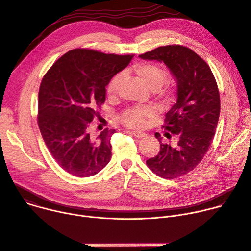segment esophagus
I'll use <instances>...</instances> for the list:
<instances>
[{
	"mask_svg": "<svg viewBox=\"0 0 251 251\" xmlns=\"http://www.w3.org/2000/svg\"><path fill=\"white\" fill-rule=\"evenodd\" d=\"M129 133H131L133 137L139 138V139H143V138H146V137H147V134H146V133L139 132V131H129Z\"/></svg>",
	"mask_w": 251,
	"mask_h": 251,
	"instance_id": "1",
	"label": "esophagus"
}]
</instances>
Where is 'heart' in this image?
Wrapping results in <instances>:
<instances>
[{"instance_id":"b5f03b06","label":"heart","mask_w":251,"mask_h":251,"mask_svg":"<svg viewBox=\"0 0 251 251\" xmlns=\"http://www.w3.org/2000/svg\"><path fill=\"white\" fill-rule=\"evenodd\" d=\"M133 71L152 90H157L158 94L166 102H172L175 99V93L170 87H164L168 73L157 64L143 62L133 66ZM123 80V74L117 73L111 77L106 85V93L109 98H114L119 93ZM156 115L155 108L151 106H132L124 110L120 114V121L127 127L142 128L147 124L148 119Z\"/></svg>"}]
</instances>
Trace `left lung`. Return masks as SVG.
<instances>
[{"label":"left lung","instance_id":"obj_1","mask_svg":"<svg viewBox=\"0 0 251 251\" xmlns=\"http://www.w3.org/2000/svg\"><path fill=\"white\" fill-rule=\"evenodd\" d=\"M140 57L164 62L176 77L178 100L166 113L163 128L175 134L178 143L175 147L163 144L156 132L160 151L146 162L159 177L176 179L197 167L215 136L220 114L218 85L206 61L188 47L161 46Z\"/></svg>","mask_w":251,"mask_h":251}]
</instances>
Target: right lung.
<instances>
[{"mask_svg":"<svg viewBox=\"0 0 251 251\" xmlns=\"http://www.w3.org/2000/svg\"><path fill=\"white\" fill-rule=\"evenodd\" d=\"M133 55L92 49L68 51L43 76L38 95V126L52 157L65 172L84 178L110 161L115 129L94 139L88 127L105 101V86Z\"/></svg>","mask_w":251,"mask_h":251,"instance_id":"add662e5","label":"right lung"}]
</instances>
